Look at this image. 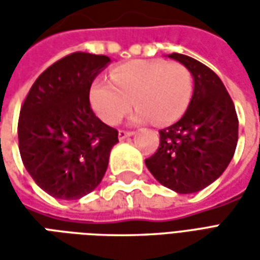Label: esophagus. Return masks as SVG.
<instances>
[{"instance_id":"1","label":"esophagus","mask_w":260,"mask_h":260,"mask_svg":"<svg viewBox=\"0 0 260 260\" xmlns=\"http://www.w3.org/2000/svg\"><path fill=\"white\" fill-rule=\"evenodd\" d=\"M135 134L134 131H124V129H121L118 131V138H119V141H124L125 138H128V136H132Z\"/></svg>"}]
</instances>
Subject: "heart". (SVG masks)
I'll list each match as a JSON object with an SVG mask.
<instances>
[{"label": "heart", "mask_w": 260, "mask_h": 260, "mask_svg": "<svg viewBox=\"0 0 260 260\" xmlns=\"http://www.w3.org/2000/svg\"><path fill=\"white\" fill-rule=\"evenodd\" d=\"M110 82L94 80L89 90L93 111L107 125L121 122L132 103L138 121L173 124L185 114L193 93L189 69L177 61H128L111 69Z\"/></svg>", "instance_id": "obj_1"}]
</instances>
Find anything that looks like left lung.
<instances>
[{"label":"left lung","mask_w":260,"mask_h":260,"mask_svg":"<svg viewBox=\"0 0 260 260\" xmlns=\"http://www.w3.org/2000/svg\"><path fill=\"white\" fill-rule=\"evenodd\" d=\"M193 76L195 86L184 117L158 131L160 145L145 160L153 177L178 193H192L223 174L238 142V117L221 79L199 61L173 53Z\"/></svg>","instance_id":"8db88e82"}]
</instances>
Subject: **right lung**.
<instances>
[{
  "instance_id": "right-lung-1",
  "label": "right lung",
  "mask_w": 260,
  "mask_h": 260,
  "mask_svg": "<svg viewBox=\"0 0 260 260\" xmlns=\"http://www.w3.org/2000/svg\"><path fill=\"white\" fill-rule=\"evenodd\" d=\"M106 55L76 51L43 72L20 107L22 161L37 185L58 199H79L102 182L118 131L93 113L91 82Z\"/></svg>"
}]
</instances>
